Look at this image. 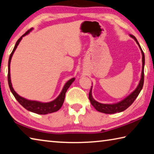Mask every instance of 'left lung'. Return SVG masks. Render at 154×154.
Returning <instances> with one entry per match:
<instances>
[{
	"label": "left lung",
	"mask_w": 154,
	"mask_h": 154,
	"mask_svg": "<svg viewBox=\"0 0 154 154\" xmlns=\"http://www.w3.org/2000/svg\"><path fill=\"white\" fill-rule=\"evenodd\" d=\"M132 38L135 40V41L136 42V43L138 44V45L140 48L141 53H142V61H143V67H142V73H141V79L139 84L136 89L129 94V96H127L126 98H124L123 100L121 101L118 102L116 103L113 104H103L98 103V101L94 100V98L92 96V86L91 87L90 91H89V99L90 100L91 105H93V107L96 109L97 111H98L99 112H102L104 113H109V114H112V113H119L121 112H123L126 109L128 108L132 103H134V100H136V98L138 97V96L140 94V91L142 90L144 84V67H145V54L142 50V48L139 44V42L137 41L136 37L133 35H129Z\"/></svg>",
	"instance_id": "8db88e82"
}]
</instances>
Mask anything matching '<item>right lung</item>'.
<instances>
[{
    "label": "right lung",
    "mask_w": 154,
    "mask_h": 154,
    "mask_svg": "<svg viewBox=\"0 0 154 154\" xmlns=\"http://www.w3.org/2000/svg\"><path fill=\"white\" fill-rule=\"evenodd\" d=\"M32 29L33 28L30 29L29 30H28L25 34H23V36L18 40L15 46H14L12 52L10 54L8 62V84L9 89H10L11 93L13 94L14 96L15 97V98L17 100L18 103H19L25 109H26L28 111H29V112L38 113V114H47V113H51L57 112V111L60 109V107H62L64 100H65L66 91H67L68 88L70 87V85L72 84V82L75 80V78H72V79H71L69 80H68V81L65 84V85H64L62 91H61L60 94H59V96L57 98H56L55 100L49 102V103H42V102L39 101L27 100V99L20 96L15 91H14V89L12 87V85H11L10 77V63L11 58H12L14 51H15L16 49L17 48V46L18 45V44H19L21 40H22L23 37H24L26 35H27Z\"/></svg>",
    "instance_id": "obj_1"
}]
</instances>
